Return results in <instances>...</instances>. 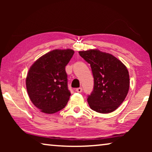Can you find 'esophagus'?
<instances>
[{
  "mask_svg": "<svg viewBox=\"0 0 152 152\" xmlns=\"http://www.w3.org/2000/svg\"><path fill=\"white\" fill-rule=\"evenodd\" d=\"M75 91H76L77 93H81V92H82V87H80V88H76Z\"/></svg>",
  "mask_w": 152,
  "mask_h": 152,
  "instance_id": "esophagus-1",
  "label": "esophagus"
}]
</instances>
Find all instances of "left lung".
Instances as JSON below:
<instances>
[{
    "label": "left lung",
    "mask_w": 152,
    "mask_h": 152,
    "mask_svg": "<svg viewBox=\"0 0 152 152\" xmlns=\"http://www.w3.org/2000/svg\"><path fill=\"white\" fill-rule=\"evenodd\" d=\"M79 54L91 65L94 78L93 90L87 98L89 107L101 113L114 111L123 102L129 88L127 68L115 57L99 50Z\"/></svg>",
    "instance_id": "left-lung-1"
}]
</instances>
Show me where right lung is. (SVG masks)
Listing matches in <instances>:
<instances>
[{
  "instance_id": "add662e5",
  "label": "right lung",
  "mask_w": 152,
  "mask_h": 152,
  "mask_svg": "<svg viewBox=\"0 0 152 152\" xmlns=\"http://www.w3.org/2000/svg\"><path fill=\"white\" fill-rule=\"evenodd\" d=\"M75 52L54 50L45 54L31 66L26 77L30 100L41 112L55 113L63 109L70 96L65 67Z\"/></svg>"
}]
</instances>
